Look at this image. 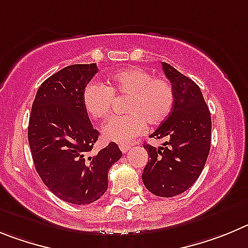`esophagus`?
Wrapping results in <instances>:
<instances>
[{
	"label": "esophagus",
	"instance_id": "1",
	"mask_svg": "<svg viewBox=\"0 0 248 248\" xmlns=\"http://www.w3.org/2000/svg\"><path fill=\"white\" fill-rule=\"evenodd\" d=\"M120 149H121L122 153H127V152L131 149V146H124V144H121V146H120Z\"/></svg>",
	"mask_w": 248,
	"mask_h": 248
}]
</instances>
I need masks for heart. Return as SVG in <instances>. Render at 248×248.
<instances>
[{
	"label": "heart",
	"instance_id": "b5f03b06",
	"mask_svg": "<svg viewBox=\"0 0 248 248\" xmlns=\"http://www.w3.org/2000/svg\"><path fill=\"white\" fill-rule=\"evenodd\" d=\"M113 96L127 97L124 111L104 126L108 140L129 143L143 131L146 122L159 124L169 116L174 106L175 93L166 79H155L153 74L140 68H128L115 73L108 80V86L91 81L82 93L85 110L93 119H105L111 112Z\"/></svg>",
	"mask_w": 248,
	"mask_h": 248
}]
</instances>
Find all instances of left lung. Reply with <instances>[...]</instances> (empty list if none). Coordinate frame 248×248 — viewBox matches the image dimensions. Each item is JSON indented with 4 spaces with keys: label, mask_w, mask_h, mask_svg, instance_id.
Masks as SVG:
<instances>
[{
    "label": "left lung",
    "mask_w": 248,
    "mask_h": 248,
    "mask_svg": "<svg viewBox=\"0 0 248 248\" xmlns=\"http://www.w3.org/2000/svg\"><path fill=\"white\" fill-rule=\"evenodd\" d=\"M174 88L171 112L149 137L166 140L160 147L144 144L149 160L142 173L152 194L171 198L188 190L199 178L211 143V116L202 90L191 79L162 63Z\"/></svg>",
    "instance_id": "1"
}]
</instances>
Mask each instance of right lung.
<instances>
[{"instance_id": "right-lung-1", "label": "right lung", "mask_w": 248, "mask_h": 248, "mask_svg": "<svg viewBox=\"0 0 248 248\" xmlns=\"http://www.w3.org/2000/svg\"><path fill=\"white\" fill-rule=\"evenodd\" d=\"M96 73V63L74 64L49 77L38 89L30 116L35 170L54 195L75 205L104 195L108 170L122 155L115 142L93 152L100 133L90 122L82 93Z\"/></svg>"}]
</instances>
